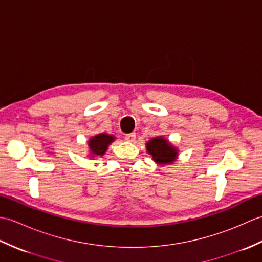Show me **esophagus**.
Instances as JSON below:
<instances>
[{"mask_svg":"<svg viewBox=\"0 0 262 262\" xmlns=\"http://www.w3.org/2000/svg\"><path fill=\"white\" fill-rule=\"evenodd\" d=\"M135 138H136V135L135 134H127V135H125V140L127 141V142H134L135 141Z\"/></svg>","mask_w":262,"mask_h":262,"instance_id":"1","label":"esophagus"}]
</instances>
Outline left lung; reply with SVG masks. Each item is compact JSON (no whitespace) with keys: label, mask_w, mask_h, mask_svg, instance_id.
I'll return each instance as SVG.
<instances>
[{"label":"left lung","mask_w":262,"mask_h":262,"mask_svg":"<svg viewBox=\"0 0 262 262\" xmlns=\"http://www.w3.org/2000/svg\"><path fill=\"white\" fill-rule=\"evenodd\" d=\"M145 145L147 153L151 155L152 160L157 164H172L177 161L178 155H179L178 148L164 136L153 137L146 142Z\"/></svg>","instance_id":"8db88e82"}]
</instances>
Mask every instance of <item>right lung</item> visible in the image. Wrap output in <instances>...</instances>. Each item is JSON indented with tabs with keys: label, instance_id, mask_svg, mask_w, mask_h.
Here are the masks:
<instances>
[{
	"label": "right lung",
	"instance_id": "obj_1",
	"mask_svg": "<svg viewBox=\"0 0 262 262\" xmlns=\"http://www.w3.org/2000/svg\"><path fill=\"white\" fill-rule=\"evenodd\" d=\"M116 140V137L107 133H100V134L90 137L88 141V157L91 159L101 158L107 152L111 143Z\"/></svg>",
	"mask_w": 262,
	"mask_h": 262
}]
</instances>
